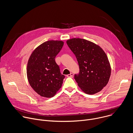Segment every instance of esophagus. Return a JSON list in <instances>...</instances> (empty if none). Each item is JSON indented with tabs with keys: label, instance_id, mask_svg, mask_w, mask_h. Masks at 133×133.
Segmentation results:
<instances>
[{
	"label": "esophagus",
	"instance_id": "1",
	"mask_svg": "<svg viewBox=\"0 0 133 133\" xmlns=\"http://www.w3.org/2000/svg\"><path fill=\"white\" fill-rule=\"evenodd\" d=\"M67 77H72L74 76V74L73 73H70V74H68L66 76Z\"/></svg>",
	"mask_w": 133,
	"mask_h": 133
}]
</instances>
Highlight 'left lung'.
<instances>
[{
	"instance_id": "left-lung-1",
	"label": "left lung",
	"mask_w": 133,
	"mask_h": 133,
	"mask_svg": "<svg viewBox=\"0 0 133 133\" xmlns=\"http://www.w3.org/2000/svg\"><path fill=\"white\" fill-rule=\"evenodd\" d=\"M75 55L79 73L74 78L82 91L94 95L108 84L111 72L108 58L100 46L85 39L73 38L66 41Z\"/></svg>"
}]
</instances>
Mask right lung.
Instances as JSON below:
<instances>
[{"mask_svg":"<svg viewBox=\"0 0 133 133\" xmlns=\"http://www.w3.org/2000/svg\"><path fill=\"white\" fill-rule=\"evenodd\" d=\"M63 45L62 41L44 42L33 51L29 59L28 79L33 89L41 97H53L62 85L65 77L61 73L55 58Z\"/></svg>","mask_w":133,"mask_h":133,"instance_id":"1","label":"right lung"}]
</instances>
